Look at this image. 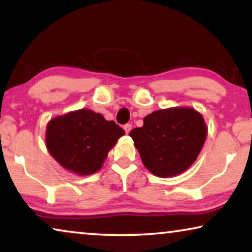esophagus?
<instances>
[{
	"mask_svg": "<svg viewBox=\"0 0 252 252\" xmlns=\"http://www.w3.org/2000/svg\"><path fill=\"white\" fill-rule=\"evenodd\" d=\"M124 129H125V132L128 134L130 132V129H132V125L130 124H126V125H124Z\"/></svg>",
	"mask_w": 252,
	"mask_h": 252,
	"instance_id": "obj_1",
	"label": "esophagus"
}]
</instances>
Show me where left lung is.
I'll return each mask as SVG.
<instances>
[{"instance_id":"obj_1","label":"left lung","mask_w":252,"mask_h":252,"mask_svg":"<svg viewBox=\"0 0 252 252\" xmlns=\"http://www.w3.org/2000/svg\"><path fill=\"white\" fill-rule=\"evenodd\" d=\"M143 165L166 178L187 170L197 158L206 137L201 113L191 108L158 110L129 132Z\"/></svg>"}]
</instances>
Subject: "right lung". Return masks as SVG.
<instances>
[{
	"instance_id": "right-lung-1",
	"label": "right lung",
	"mask_w": 252,
	"mask_h": 252,
	"mask_svg": "<svg viewBox=\"0 0 252 252\" xmlns=\"http://www.w3.org/2000/svg\"><path fill=\"white\" fill-rule=\"evenodd\" d=\"M125 134L115 122L87 109L51 119L46 143L62 166L79 175L95 173L102 167L109 150Z\"/></svg>"
}]
</instances>
